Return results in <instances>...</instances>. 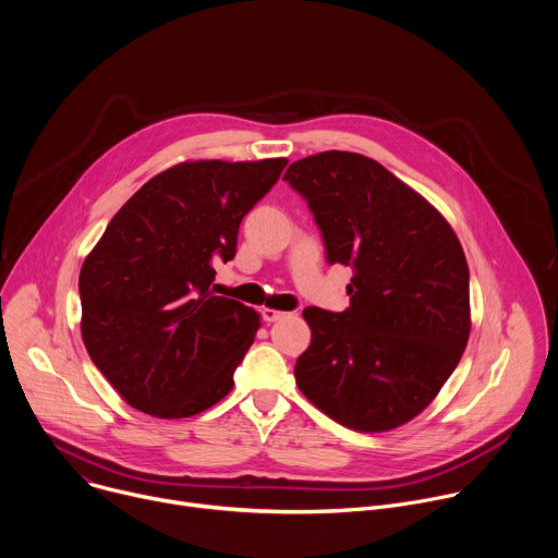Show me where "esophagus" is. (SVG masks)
Masks as SVG:
<instances>
[{
  "instance_id": "esophagus-1",
  "label": "esophagus",
  "mask_w": 558,
  "mask_h": 558,
  "mask_svg": "<svg viewBox=\"0 0 558 558\" xmlns=\"http://www.w3.org/2000/svg\"><path fill=\"white\" fill-rule=\"evenodd\" d=\"M284 313L282 311H276V308H263V320L265 323H276V320H280Z\"/></svg>"
}]
</instances>
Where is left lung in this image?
Here are the masks:
<instances>
[{
  "instance_id": "1",
  "label": "left lung",
  "mask_w": 558,
  "mask_h": 558,
  "mask_svg": "<svg viewBox=\"0 0 558 558\" xmlns=\"http://www.w3.org/2000/svg\"><path fill=\"white\" fill-rule=\"evenodd\" d=\"M284 181L323 229L327 260L353 269L347 311H302L311 344L295 384L351 430L400 428L435 400L468 344L459 238L422 194L355 151L300 158Z\"/></svg>"
}]
</instances>
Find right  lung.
I'll return each mask as SVG.
<instances>
[{"label": "right lung", "mask_w": 558, "mask_h": 558, "mask_svg": "<svg viewBox=\"0 0 558 558\" xmlns=\"http://www.w3.org/2000/svg\"><path fill=\"white\" fill-rule=\"evenodd\" d=\"M287 163H179L149 179L86 256L82 338L132 409L181 420L231 390L260 313L214 295V263L235 256L238 227Z\"/></svg>", "instance_id": "obj_1"}]
</instances>
